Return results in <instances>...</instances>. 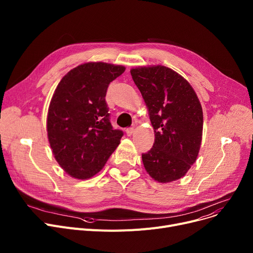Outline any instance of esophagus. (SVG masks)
Here are the masks:
<instances>
[{
	"label": "esophagus",
	"mask_w": 253,
	"mask_h": 253,
	"mask_svg": "<svg viewBox=\"0 0 253 253\" xmlns=\"http://www.w3.org/2000/svg\"><path fill=\"white\" fill-rule=\"evenodd\" d=\"M133 131H134V127L127 128V129H126V134H127L128 136H131L132 133H133Z\"/></svg>",
	"instance_id": "esophagus-1"
}]
</instances>
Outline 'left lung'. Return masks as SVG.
Segmentation results:
<instances>
[{
    "instance_id": "8db88e82",
    "label": "left lung",
    "mask_w": 253,
    "mask_h": 253,
    "mask_svg": "<svg viewBox=\"0 0 253 253\" xmlns=\"http://www.w3.org/2000/svg\"><path fill=\"white\" fill-rule=\"evenodd\" d=\"M130 73L155 132L153 148L141 155L144 169L158 182L177 180L190 170L200 151V100L187 80L167 66H138Z\"/></svg>"
}]
</instances>
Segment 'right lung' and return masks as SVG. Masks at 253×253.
<instances>
[{
  "instance_id": "1",
  "label": "right lung",
  "mask_w": 253,
  "mask_h": 253,
  "mask_svg": "<svg viewBox=\"0 0 253 253\" xmlns=\"http://www.w3.org/2000/svg\"><path fill=\"white\" fill-rule=\"evenodd\" d=\"M125 66L86 62L66 74L51 98L47 135L52 154L70 176L88 179L103 168L123 136L110 122L105 102L110 83Z\"/></svg>"
}]
</instances>
